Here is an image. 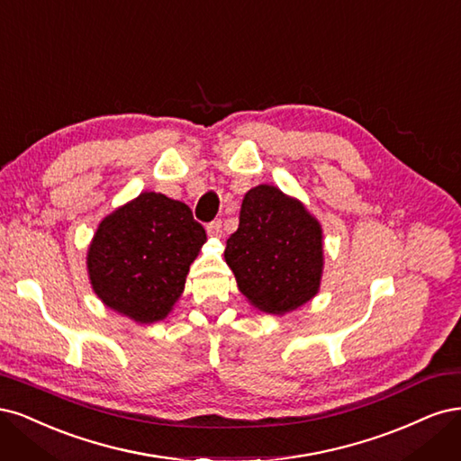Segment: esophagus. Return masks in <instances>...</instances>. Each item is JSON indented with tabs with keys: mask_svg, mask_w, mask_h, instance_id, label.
I'll list each match as a JSON object with an SVG mask.
<instances>
[{
	"mask_svg": "<svg viewBox=\"0 0 461 461\" xmlns=\"http://www.w3.org/2000/svg\"><path fill=\"white\" fill-rule=\"evenodd\" d=\"M206 231L212 237H220L221 235V220H212L209 226H206Z\"/></svg>",
	"mask_w": 461,
	"mask_h": 461,
	"instance_id": "1",
	"label": "esophagus"
}]
</instances>
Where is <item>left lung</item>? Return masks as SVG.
Returning a JSON list of instances; mask_svg holds the SVG:
<instances>
[{
    "instance_id": "left-lung-1",
    "label": "left lung",
    "mask_w": 461,
    "mask_h": 461,
    "mask_svg": "<svg viewBox=\"0 0 461 461\" xmlns=\"http://www.w3.org/2000/svg\"><path fill=\"white\" fill-rule=\"evenodd\" d=\"M226 262L247 299L270 314L308 303L321 279V228L304 206L274 185L250 189Z\"/></svg>"
}]
</instances>
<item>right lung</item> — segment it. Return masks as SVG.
<instances>
[{
  "mask_svg": "<svg viewBox=\"0 0 461 461\" xmlns=\"http://www.w3.org/2000/svg\"><path fill=\"white\" fill-rule=\"evenodd\" d=\"M204 241V228L185 203L141 193L103 220L94 235L87 252L94 291L133 321H158L182 294Z\"/></svg>",
  "mask_w": 461,
  "mask_h": 461,
  "instance_id": "obj_1",
  "label": "right lung"
}]
</instances>
